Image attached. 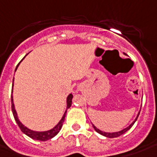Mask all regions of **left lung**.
Masks as SVG:
<instances>
[{"mask_svg": "<svg viewBox=\"0 0 157 157\" xmlns=\"http://www.w3.org/2000/svg\"><path fill=\"white\" fill-rule=\"evenodd\" d=\"M139 113H140V112L138 113V114H137V118L135 119V120H134V121H133V122H132V123L131 124H130V125H129L128 127L124 128V129H123V130H121V131H119V132H112V133H111V132H102V131H101V130H99V129H98V128H97V127H95V126H94V124H93V127H94V130H95V131H96V132H98V133H100L101 135H102V136H105V137H109V138H113V137H119V136H121L122 134H124V132H127L129 129H131V128H132V125L134 124V123L136 122V120H137V117H138V115H139Z\"/></svg>", "mask_w": 157, "mask_h": 157, "instance_id": "8db88e82", "label": "left lung"}]
</instances>
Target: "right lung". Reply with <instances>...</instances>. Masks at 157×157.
<instances>
[{
  "instance_id": "obj_1",
  "label": "right lung",
  "mask_w": 157,
  "mask_h": 157,
  "mask_svg": "<svg viewBox=\"0 0 157 157\" xmlns=\"http://www.w3.org/2000/svg\"><path fill=\"white\" fill-rule=\"evenodd\" d=\"M17 67H18V66H17ZM72 98H73V94H70L68 95V97H67V109L70 108V106H71V104H72ZM11 103L12 112H13V117H14L16 123L19 125V127H20V129L21 130V132H23V133H25L26 136H28L29 137L33 138V139H35V140H38V141H47L49 139H51L52 137H55L56 134L60 132L61 128L63 126V121H64L65 115H66L67 109L65 111L64 114L63 116V118L61 119L60 121L58 122V124H56L55 127H53L52 129H51V130H49V131H45V132H35V131H33V130L28 129V128L26 127V126H25V125L20 121V119L18 118V115H17V113H16L15 108H14L13 95L11 96Z\"/></svg>"
}]
</instances>
